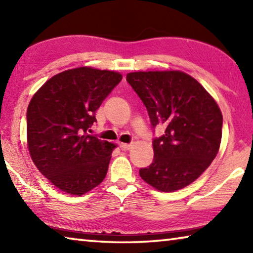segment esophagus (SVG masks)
I'll return each mask as SVG.
<instances>
[{"instance_id":"1","label":"esophagus","mask_w":253,"mask_h":253,"mask_svg":"<svg viewBox=\"0 0 253 253\" xmlns=\"http://www.w3.org/2000/svg\"><path fill=\"white\" fill-rule=\"evenodd\" d=\"M119 146H121L122 149H124V151H128V149H130L132 145L131 144H126V143H121L119 144Z\"/></svg>"}]
</instances>
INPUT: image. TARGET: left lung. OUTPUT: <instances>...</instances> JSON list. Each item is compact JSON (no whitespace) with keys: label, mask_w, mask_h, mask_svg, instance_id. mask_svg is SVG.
<instances>
[{"label":"left lung","mask_w":253,"mask_h":253,"mask_svg":"<svg viewBox=\"0 0 253 253\" xmlns=\"http://www.w3.org/2000/svg\"><path fill=\"white\" fill-rule=\"evenodd\" d=\"M126 79L147 108L153 127L154 161L139 175L161 192L190 185L219 153L223 117L216 101L193 77L179 70L135 71Z\"/></svg>","instance_id":"1"}]
</instances>
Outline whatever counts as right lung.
<instances>
[{"instance_id":"1","label":"right lung","mask_w":253,"mask_h":253,"mask_svg":"<svg viewBox=\"0 0 253 253\" xmlns=\"http://www.w3.org/2000/svg\"><path fill=\"white\" fill-rule=\"evenodd\" d=\"M122 74L91 67L60 72L34 93L27 111V145L40 173L80 196L104 181L116 144L88 135L96 110Z\"/></svg>"}]
</instances>
